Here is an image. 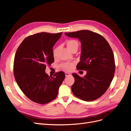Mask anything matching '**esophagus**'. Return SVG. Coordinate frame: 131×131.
Here are the masks:
<instances>
[{"instance_id": "1", "label": "esophagus", "mask_w": 131, "mask_h": 131, "mask_svg": "<svg viewBox=\"0 0 131 131\" xmlns=\"http://www.w3.org/2000/svg\"><path fill=\"white\" fill-rule=\"evenodd\" d=\"M65 76H66V77H67V76H70V75H71L70 73H69V72H65Z\"/></svg>"}]
</instances>
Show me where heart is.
Instances as JSON below:
<instances>
[{"label": "heart", "instance_id": "b5f03b06", "mask_svg": "<svg viewBox=\"0 0 131 131\" xmlns=\"http://www.w3.org/2000/svg\"><path fill=\"white\" fill-rule=\"evenodd\" d=\"M67 46L69 48V49L71 51L73 48L78 47V42L75 39H70L66 43ZM59 49L58 47H56L53 48V55L54 57H55L57 55L58 51ZM74 64V62H66L61 63L60 66L61 68L66 71H70L72 69L73 66Z\"/></svg>", "mask_w": 131, "mask_h": 131}]
</instances>
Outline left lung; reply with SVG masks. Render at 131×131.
Masks as SVG:
<instances>
[{
    "label": "left lung",
    "instance_id": "1",
    "mask_svg": "<svg viewBox=\"0 0 131 131\" xmlns=\"http://www.w3.org/2000/svg\"><path fill=\"white\" fill-rule=\"evenodd\" d=\"M65 34L81 41V61L76 68L78 70L87 71L83 77L72 74L74 78L72 93L87 102L98 99L107 91L114 76L115 59L111 47L102 36L89 30Z\"/></svg>",
    "mask_w": 131,
    "mask_h": 131
}]
</instances>
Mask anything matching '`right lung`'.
I'll return each instance as SVG.
<instances>
[{
  "instance_id": "obj_1",
  "label": "right lung",
  "mask_w": 131,
  "mask_h": 131,
  "mask_svg": "<svg viewBox=\"0 0 131 131\" xmlns=\"http://www.w3.org/2000/svg\"><path fill=\"white\" fill-rule=\"evenodd\" d=\"M62 32H42L29 36L18 47L14 61V74L22 92L33 102L40 104L56 98L65 77L62 71L53 77L45 72L54 62L53 47Z\"/></svg>"
}]
</instances>
